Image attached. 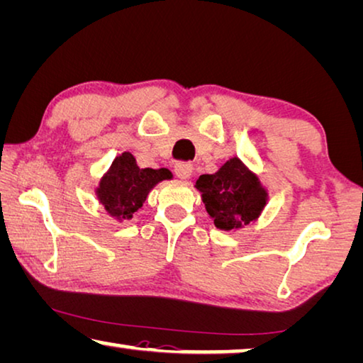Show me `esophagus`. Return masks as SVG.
Returning a JSON list of instances; mask_svg holds the SVG:
<instances>
[{
	"label": "esophagus",
	"instance_id": "esophagus-1",
	"mask_svg": "<svg viewBox=\"0 0 363 363\" xmlns=\"http://www.w3.org/2000/svg\"><path fill=\"white\" fill-rule=\"evenodd\" d=\"M174 172L179 179H189V177L192 176V164L179 161V163H176L174 166Z\"/></svg>",
	"mask_w": 363,
	"mask_h": 363
}]
</instances>
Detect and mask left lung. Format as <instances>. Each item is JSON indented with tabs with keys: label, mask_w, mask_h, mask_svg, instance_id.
<instances>
[{
	"label": "left lung",
	"mask_w": 363,
	"mask_h": 363,
	"mask_svg": "<svg viewBox=\"0 0 363 363\" xmlns=\"http://www.w3.org/2000/svg\"><path fill=\"white\" fill-rule=\"evenodd\" d=\"M208 215L218 229L234 231L260 216L268 194L238 157L228 160L215 174H202L195 182Z\"/></svg>",
	"instance_id": "1"
}]
</instances>
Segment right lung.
Masks as SVG:
<instances>
[{
  "label": "right lung",
  "instance_id": "right-lung-1",
  "mask_svg": "<svg viewBox=\"0 0 363 363\" xmlns=\"http://www.w3.org/2000/svg\"><path fill=\"white\" fill-rule=\"evenodd\" d=\"M172 174L164 168H139L129 152L114 158L106 174L96 187V197L109 215L116 220H130L142 208L148 192L158 182L171 179Z\"/></svg>",
  "mask_w": 363,
  "mask_h": 363
}]
</instances>
